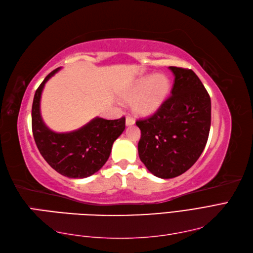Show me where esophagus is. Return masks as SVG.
I'll use <instances>...</instances> for the list:
<instances>
[{
    "label": "esophagus",
    "mask_w": 253,
    "mask_h": 253,
    "mask_svg": "<svg viewBox=\"0 0 253 253\" xmlns=\"http://www.w3.org/2000/svg\"><path fill=\"white\" fill-rule=\"evenodd\" d=\"M135 123V120L133 119V117L131 116H126V126H132Z\"/></svg>",
    "instance_id": "esophagus-1"
}]
</instances>
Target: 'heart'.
I'll return each instance as SVG.
<instances>
[{
  "label": "heart",
  "mask_w": 253,
  "mask_h": 253,
  "mask_svg": "<svg viewBox=\"0 0 253 253\" xmlns=\"http://www.w3.org/2000/svg\"><path fill=\"white\" fill-rule=\"evenodd\" d=\"M170 84L162 74L138 78L122 93L126 101H134V108L141 115H150L162 105L169 95Z\"/></svg>",
  "instance_id": "obj_1"
}]
</instances>
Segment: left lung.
Segmentation results:
<instances>
[{
  "mask_svg": "<svg viewBox=\"0 0 253 253\" xmlns=\"http://www.w3.org/2000/svg\"><path fill=\"white\" fill-rule=\"evenodd\" d=\"M171 95L157 112L139 119L138 156L151 174L163 179L183 174L206 146L211 122V96L192 70L169 66Z\"/></svg>",
  "mask_w": 253,
  "mask_h": 253,
  "instance_id": "1",
  "label": "left lung"
}]
</instances>
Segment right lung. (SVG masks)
Instances as JSON below:
<instances>
[{"label": "right lung", "mask_w": 253, "mask_h": 253, "mask_svg": "<svg viewBox=\"0 0 253 253\" xmlns=\"http://www.w3.org/2000/svg\"><path fill=\"white\" fill-rule=\"evenodd\" d=\"M60 67L48 74L35 92L32 105V131L35 144L46 162L69 178H85L102 169L109 158L114 141L126 128V118L92 119L78 130L55 133L41 116V96L45 84Z\"/></svg>", "instance_id": "right-lung-1"}]
</instances>
